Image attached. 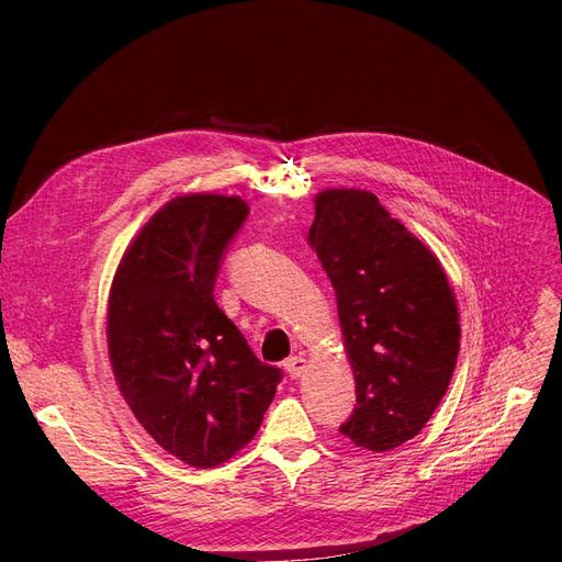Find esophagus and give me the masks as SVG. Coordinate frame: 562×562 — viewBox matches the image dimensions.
I'll return each instance as SVG.
<instances>
[{
    "label": "esophagus",
    "instance_id": "1",
    "mask_svg": "<svg viewBox=\"0 0 562 562\" xmlns=\"http://www.w3.org/2000/svg\"><path fill=\"white\" fill-rule=\"evenodd\" d=\"M283 368H285L288 375H291V378L295 380V378H302L304 368H307V361H304L302 356H291V359L283 361Z\"/></svg>",
    "mask_w": 562,
    "mask_h": 562
}]
</instances>
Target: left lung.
I'll list each match as a JSON object with an SVG mask.
<instances>
[{"label":"left lung","instance_id":"obj_1","mask_svg":"<svg viewBox=\"0 0 562 562\" xmlns=\"http://www.w3.org/2000/svg\"><path fill=\"white\" fill-rule=\"evenodd\" d=\"M310 246L335 288L356 380L339 431L363 450H394L424 429L452 380L459 314L446 271L366 190L321 192Z\"/></svg>","mask_w":562,"mask_h":562}]
</instances>
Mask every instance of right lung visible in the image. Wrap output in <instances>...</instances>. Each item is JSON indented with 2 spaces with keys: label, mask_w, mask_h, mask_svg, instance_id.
<instances>
[{
  "label": "right lung",
  "mask_w": 562,
  "mask_h": 562,
  "mask_svg": "<svg viewBox=\"0 0 562 562\" xmlns=\"http://www.w3.org/2000/svg\"><path fill=\"white\" fill-rule=\"evenodd\" d=\"M246 217L239 196H176L126 248L110 291L108 347L122 396L166 452L199 469L227 462L258 434L283 378L213 297Z\"/></svg>",
  "instance_id": "1"
}]
</instances>
